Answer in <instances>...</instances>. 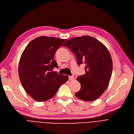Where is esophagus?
Returning <instances> with one entry per match:
<instances>
[{"instance_id": "1", "label": "esophagus", "mask_w": 134, "mask_h": 134, "mask_svg": "<svg viewBox=\"0 0 134 134\" xmlns=\"http://www.w3.org/2000/svg\"><path fill=\"white\" fill-rule=\"evenodd\" d=\"M69 79L70 80H73L75 79V78L73 76H69Z\"/></svg>"}]
</instances>
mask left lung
<instances>
[{
	"instance_id": "obj_1",
	"label": "left lung",
	"mask_w": 134,
	"mask_h": 134,
	"mask_svg": "<svg viewBox=\"0 0 134 134\" xmlns=\"http://www.w3.org/2000/svg\"><path fill=\"white\" fill-rule=\"evenodd\" d=\"M76 55L78 65H85L86 73L77 80L81 89L75 93L79 99L93 101L99 98L109 85L113 63L106 47L97 39L88 36L74 37L63 46Z\"/></svg>"
}]
</instances>
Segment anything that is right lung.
<instances>
[{
	"label": "right lung",
	"instance_id": "1",
	"mask_svg": "<svg viewBox=\"0 0 134 134\" xmlns=\"http://www.w3.org/2000/svg\"><path fill=\"white\" fill-rule=\"evenodd\" d=\"M66 39L40 36L31 41L21 56L19 75L25 91L38 102H44L54 96L67 75L53 71L58 68L53 59L57 50Z\"/></svg>",
	"mask_w": 134,
	"mask_h": 134
}]
</instances>
